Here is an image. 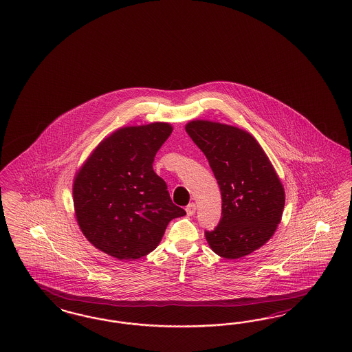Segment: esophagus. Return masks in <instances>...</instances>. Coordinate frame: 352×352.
I'll return each instance as SVG.
<instances>
[{
  "mask_svg": "<svg viewBox=\"0 0 352 352\" xmlns=\"http://www.w3.org/2000/svg\"><path fill=\"white\" fill-rule=\"evenodd\" d=\"M185 210H186V214H188V215H194V214H195V210H197V206H195V204L192 202V204H189L186 206V208H185Z\"/></svg>",
  "mask_w": 352,
  "mask_h": 352,
  "instance_id": "esophagus-1",
  "label": "esophagus"
}]
</instances>
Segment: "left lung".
<instances>
[{
    "label": "left lung",
    "instance_id": "1",
    "mask_svg": "<svg viewBox=\"0 0 352 352\" xmlns=\"http://www.w3.org/2000/svg\"><path fill=\"white\" fill-rule=\"evenodd\" d=\"M204 151L221 192V219L204 232L210 248L239 259L261 248L281 221L284 186L264 150L249 132L208 120L185 125Z\"/></svg>",
    "mask_w": 352,
    "mask_h": 352
}]
</instances>
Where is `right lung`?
Masks as SVG:
<instances>
[{"instance_id": "1", "label": "right lung", "mask_w": 352, "mask_h": 352, "mask_svg": "<svg viewBox=\"0 0 352 352\" xmlns=\"http://www.w3.org/2000/svg\"><path fill=\"white\" fill-rule=\"evenodd\" d=\"M172 133L168 123L124 126L93 150L75 176L74 207L82 234L119 261L155 249L172 219L186 215L153 170Z\"/></svg>"}]
</instances>
